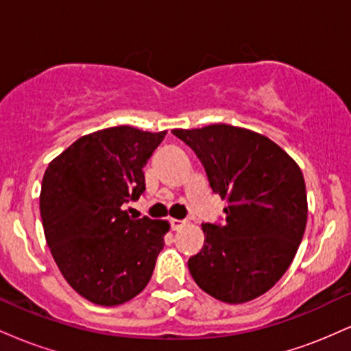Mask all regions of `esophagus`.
Returning a JSON list of instances; mask_svg holds the SVG:
<instances>
[{"label":"esophagus","mask_w":351,"mask_h":351,"mask_svg":"<svg viewBox=\"0 0 351 351\" xmlns=\"http://www.w3.org/2000/svg\"><path fill=\"white\" fill-rule=\"evenodd\" d=\"M170 224H171V229H173V231H180L181 228L186 226V221H181V219H170Z\"/></svg>","instance_id":"34e87169"}]
</instances>
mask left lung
Instances as JSON below:
<instances>
[{"label":"left lung","mask_w":351,"mask_h":351,"mask_svg":"<svg viewBox=\"0 0 351 351\" xmlns=\"http://www.w3.org/2000/svg\"><path fill=\"white\" fill-rule=\"evenodd\" d=\"M213 193L228 199L224 223L203 224L204 245L188 269L199 289L228 304L263 295L295 257L307 193L299 165L267 136L226 123L183 130Z\"/></svg>","instance_id":"left-lung-1"}]
</instances>
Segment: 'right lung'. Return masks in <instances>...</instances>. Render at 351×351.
<instances>
[{
    "mask_svg": "<svg viewBox=\"0 0 351 351\" xmlns=\"http://www.w3.org/2000/svg\"><path fill=\"white\" fill-rule=\"evenodd\" d=\"M167 132L120 125L75 140L43 178L44 236L64 279L84 299L114 307L147 287L167 221L132 219L122 204L145 193L152 153Z\"/></svg>",
    "mask_w": 351,
    "mask_h": 351,
    "instance_id": "1",
    "label": "right lung"
}]
</instances>
